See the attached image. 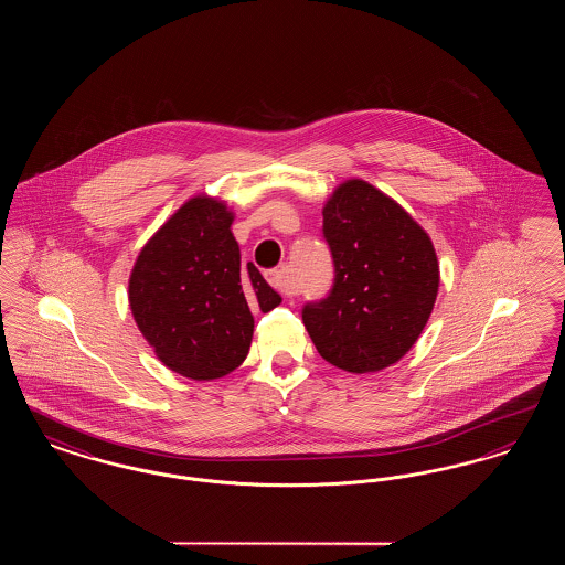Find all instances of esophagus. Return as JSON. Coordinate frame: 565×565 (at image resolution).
Here are the masks:
<instances>
[{
    "label": "esophagus",
    "mask_w": 565,
    "mask_h": 565,
    "mask_svg": "<svg viewBox=\"0 0 565 565\" xmlns=\"http://www.w3.org/2000/svg\"><path fill=\"white\" fill-rule=\"evenodd\" d=\"M270 286L284 295H295V286H292V279H290V270L288 267H279V269L269 270L267 275Z\"/></svg>",
    "instance_id": "1"
}]
</instances>
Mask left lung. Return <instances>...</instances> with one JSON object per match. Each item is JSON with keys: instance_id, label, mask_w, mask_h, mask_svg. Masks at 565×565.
Wrapping results in <instances>:
<instances>
[{"instance_id": "left-lung-1", "label": "left lung", "mask_w": 565, "mask_h": 565, "mask_svg": "<svg viewBox=\"0 0 565 565\" xmlns=\"http://www.w3.org/2000/svg\"><path fill=\"white\" fill-rule=\"evenodd\" d=\"M322 214L337 275L330 296L302 309V323L332 366L383 371L430 320L440 286L434 243L401 203L360 178L332 190Z\"/></svg>"}]
</instances>
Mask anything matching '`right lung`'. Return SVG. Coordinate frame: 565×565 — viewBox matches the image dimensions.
<instances>
[{"mask_svg": "<svg viewBox=\"0 0 565 565\" xmlns=\"http://www.w3.org/2000/svg\"><path fill=\"white\" fill-rule=\"evenodd\" d=\"M235 212L205 192L164 220L129 275L135 323L162 364L192 381L239 369L254 337V309L281 302L260 270L242 267Z\"/></svg>", "mask_w": 565, "mask_h": 565, "instance_id": "obj_1", "label": "right lung"}]
</instances>
